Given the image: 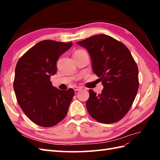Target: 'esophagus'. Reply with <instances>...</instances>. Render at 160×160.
Masks as SVG:
<instances>
[{
	"label": "esophagus",
	"mask_w": 160,
	"mask_h": 160,
	"mask_svg": "<svg viewBox=\"0 0 160 160\" xmlns=\"http://www.w3.org/2000/svg\"><path fill=\"white\" fill-rule=\"evenodd\" d=\"M82 89V88L81 87H75L73 88L74 91H80V90H81Z\"/></svg>",
	"instance_id": "34e87169"
}]
</instances>
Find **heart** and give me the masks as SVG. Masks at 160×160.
Returning <instances> with one entry per match:
<instances>
[{
  "label": "heart",
  "mask_w": 160,
  "mask_h": 160,
  "mask_svg": "<svg viewBox=\"0 0 160 160\" xmlns=\"http://www.w3.org/2000/svg\"><path fill=\"white\" fill-rule=\"evenodd\" d=\"M81 51H83V50H78V51H76V52H81Z\"/></svg>",
  "instance_id": "1"
}]
</instances>
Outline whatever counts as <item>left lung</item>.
Segmentation results:
<instances>
[{"mask_svg": "<svg viewBox=\"0 0 160 160\" xmlns=\"http://www.w3.org/2000/svg\"><path fill=\"white\" fill-rule=\"evenodd\" d=\"M78 45L85 48L91 58V66L104 86L96 95L89 89L86 107L98 122L111 124L120 120L131 107L139 87L138 68L130 51L112 37L91 36Z\"/></svg>", "mask_w": 160, "mask_h": 160, "instance_id": "left-lung-1", "label": "left lung"}]
</instances>
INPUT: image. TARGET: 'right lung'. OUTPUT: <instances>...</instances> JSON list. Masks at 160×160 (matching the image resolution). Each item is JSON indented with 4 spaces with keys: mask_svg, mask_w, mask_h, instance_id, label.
<instances>
[{
    "mask_svg": "<svg viewBox=\"0 0 160 160\" xmlns=\"http://www.w3.org/2000/svg\"><path fill=\"white\" fill-rule=\"evenodd\" d=\"M71 46V42L42 40L16 64L13 89L17 101L27 116L40 127H53L62 121L73 99V89L60 90L50 81L57 71L58 59Z\"/></svg>",
    "mask_w": 160,
    "mask_h": 160,
    "instance_id": "add662e5",
    "label": "right lung"
}]
</instances>
